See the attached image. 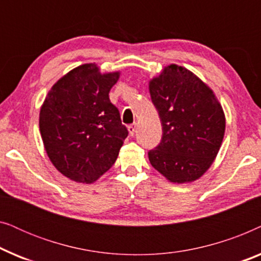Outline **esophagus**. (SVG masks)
Returning <instances> with one entry per match:
<instances>
[{
	"mask_svg": "<svg viewBox=\"0 0 261 261\" xmlns=\"http://www.w3.org/2000/svg\"><path fill=\"white\" fill-rule=\"evenodd\" d=\"M128 132H129V135L133 137V135L135 134V132H137V123L129 124V126H128Z\"/></svg>",
	"mask_w": 261,
	"mask_h": 261,
	"instance_id": "34e87169",
	"label": "esophagus"
}]
</instances>
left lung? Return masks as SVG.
<instances>
[{"label": "left lung", "instance_id": "8db88e82", "mask_svg": "<svg viewBox=\"0 0 261 261\" xmlns=\"http://www.w3.org/2000/svg\"><path fill=\"white\" fill-rule=\"evenodd\" d=\"M163 138L148 152L151 165L171 183H191L215 160L226 130V116L214 91L190 70L165 66L148 83Z\"/></svg>", "mask_w": 261, "mask_h": 261}]
</instances>
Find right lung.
<instances>
[{"label": "right lung", "instance_id": "obj_1", "mask_svg": "<svg viewBox=\"0 0 261 261\" xmlns=\"http://www.w3.org/2000/svg\"><path fill=\"white\" fill-rule=\"evenodd\" d=\"M120 73L83 64L59 78L42 103L39 128L45 151L71 180L94 183L117 159L128 130L109 91Z\"/></svg>", "mask_w": 261, "mask_h": 261}]
</instances>
